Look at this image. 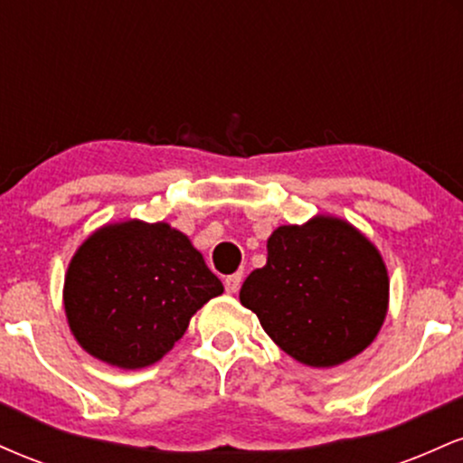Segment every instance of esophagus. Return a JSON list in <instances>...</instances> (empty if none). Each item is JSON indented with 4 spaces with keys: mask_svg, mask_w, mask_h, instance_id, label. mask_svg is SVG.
<instances>
[{
    "mask_svg": "<svg viewBox=\"0 0 463 463\" xmlns=\"http://www.w3.org/2000/svg\"><path fill=\"white\" fill-rule=\"evenodd\" d=\"M241 280H243L241 272H237V274H231V276H226V280H224V287H226V291H228V294H237V291H239V287H241Z\"/></svg>",
    "mask_w": 463,
    "mask_h": 463,
    "instance_id": "esophagus-1",
    "label": "esophagus"
}]
</instances>
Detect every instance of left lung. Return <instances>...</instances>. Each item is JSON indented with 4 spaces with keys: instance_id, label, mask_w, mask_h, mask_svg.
<instances>
[{
    "instance_id": "obj_1",
    "label": "left lung",
    "mask_w": 463,
    "mask_h": 463,
    "mask_svg": "<svg viewBox=\"0 0 463 463\" xmlns=\"http://www.w3.org/2000/svg\"><path fill=\"white\" fill-rule=\"evenodd\" d=\"M387 296L379 250L346 222L322 215L276 228L268 263L239 291L263 331L313 368L344 364L370 346L385 320Z\"/></svg>"
}]
</instances>
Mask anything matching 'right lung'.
<instances>
[{
    "label": "right lung",
    "instance_id": "add662e5",
    "mask_svg": "<svg viewBox=\"0 0 463 463\" xmlns=\"http://www.w3.org/2000/svg\"><path fill=\"white\" fill-rule=\"evenodd\" d=\"M222 291L183 232L132 220L99 228L78 248L65 279V313L87 353L137 370L169 353L191 316Z\"/></svg>",
    "mask_w": 463,
    "mask_h": 463
}]
</instances>
